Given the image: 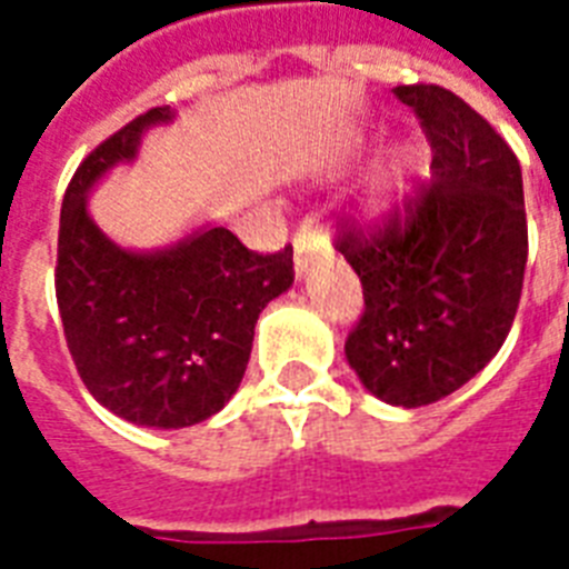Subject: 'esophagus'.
Instances as JSON below:
<instances>
[{
    "label": "esophagus",
    "mask_w": 569,
    "mask_h": 569,
    "mask_svg": "<svg viewBox=\"0 0 569 569\" xmlns=\"http://www.w3.org/2000/svg\"><path fill=\"white\" fill-rule=\"evenodd\" d=\"M325 250H328V236L321 230V223L316 218H303L295 230V271H298V277L307 274L312 259Z\"/></svg>",
    "instance_id": "esophagus-1"
}]
</instances>
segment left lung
<instances>
[{
    "mask_svg": "<svg viewBox=\"0 0 569 569\" xmlns=\"http://www.w3.org/2000/svg\"><path fill=\"white\" fill-rule=\"evenodd\" d=\"M431 141V182L380 221L337 227L363 283L346 357L398 407L433 405L476 378L513 325L529 259L522 171L505 138L440 84H398Z\"/></svg>",
    "mask_w": 569,
    "mask_h": 569,
    "instance_id": "8db88e82",
    "label": "left lung"
}]
</instances>
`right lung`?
<instances>
[{
    "mask_svg": "<svg viewBox=\"0 0 569 569\" xmlns=\"http://www.w3.org/2000/svg\"><path fill=\"white\" fill-rule=\"evenodd\" d=\"M171 118L156 106L93 147L67 186L58 227L56 298L76 372L102 407L147 428L218 413L248 369L259 312L295 280L292 244L257 253L227 227H203L136 253L91 221L93 182L132 162L144 129Z\"/></svg>",
    "mask_w": 569,
    "mask_h": 569,
    "instance_id": "right-lung-1",
    "label": "right lung"
}]
</instances>
